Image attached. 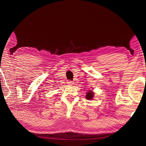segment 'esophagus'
Returning a JSON list of instances; mask_svg holds the SVG:
<instances>
[{"instance_id":"obj_1","label":"esophagus","mask_w":146,"mask_h":146,"mask_svg":"<svg viewBox=\"0 0 146 146\" xmlns=\"http://www.w3.org/2000/svg\"><path fill=\"white\" fill-rule=\"evenodd\" d=\"M67 82V84H69V85H72L73 84L72 81H71V80H68Z\"/></svg>"}]
</instances>
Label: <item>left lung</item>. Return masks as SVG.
<instances>
[{
	"mask_svg": "<svg viewBox=\"0 0 146 146\" xmlns=\"http://www.w3.org/2000/svg\"><path fill=\"white\" fill-rule=\"evenodd\" d=\"M94 93L92 90H89V91L87 92L86 98L88 100H92L94 98Z\"/></svg>",
	"mask_w": 146,
	"mask_h": 146,
	"instance_id": "1",
	"label": "left lung"
}]
</instances>
